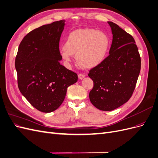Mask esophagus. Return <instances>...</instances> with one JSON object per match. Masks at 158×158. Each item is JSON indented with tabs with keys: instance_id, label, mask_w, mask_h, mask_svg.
I'll return each instance as SVG.
<instances>
[{
	"instance_id": "esophagus-1",
	"label": "esophagus",
	"mask_w": 158,
	"mask_h": 158,
	"mask_svg": "<svg viewBox=\"0 0 158 158\" xmlns=\"http://www.w3.org/2000/svg\"><path fill=\"white\" fill-rule=\"evenodd\" d=\"M78 76V78H79L80 80H82V79L84 78L85 75H84V74H79Z\"/></svg>"
}]
</instances>
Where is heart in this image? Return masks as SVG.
Returning <instances> with one entry per match:
<instances>
[{"mask_svg":"<svg viewBox=\"0 0 158 158\" xmlns=\"http://www.w3.org/2000/svg\"><path fill=\"white\" fill-rule=\"evenodd\" d=\"M109 47L110 39L106 33L93 28H81L72 31L66 38L60 56L66 64H70L76 55L79 65L85 69H92L106 59Z\"/></svg>","mask_w":158,"mask_h":158,"instance_id":"b5f03b06","label":"heart"}]
</instances>
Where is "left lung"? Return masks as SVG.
<instances>
[{
  "instance_id": "8db88e82",
  "label": "left lung",
  "mask_w": 158,
  "mask_h": 158,
  "mask_svg": "<svg viewBox=\"0 0 158 158\" xmlns=\"http://www.w3.org/2000/svg\"><path fill=\"white\" fill-rule=\"evenodd\" d=\"M108 23L113 34L109 55L88 74L94 82L89 94L90 102L105 111H112L128 101L141 67L140 54L132 36L116 23Z\"/></svg>"
}]
</instances>
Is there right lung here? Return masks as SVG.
I'll list each match as a JSON object with an SVG mask.
<instances>
[{"label": "right lung", "instance_id": "obj_1", "mask_svg": "<svg viewBox=\"0 0 158 158\" xmlns=\"http://www.w3.org/2000/svg\"><path fill=\"white\" fill-rule=\"evenodd\" d=\"M65 20L32 30L23 38L15 60L18 85L32 106L51 113L63 102L66 89L78 75L60 64L59 41Z\"/></svg>", "mask_w": 158, "mask_h": 158}]
</instances>
